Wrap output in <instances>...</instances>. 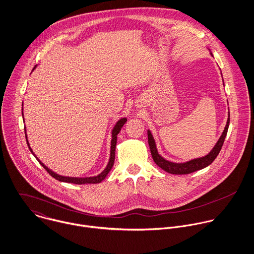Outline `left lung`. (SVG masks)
<instances>
[{
  "label": "left lung",
  "instance_id": "left-lung-1",
  "mask_svg": "<svg viewBox=\"0 0 254 254\" xmlns=\"http://www.w3.org/2000/svg\"><path fill=\"white\" fill-rule=\"evenodd\" d=\"M212 55V53H211ZM213 56V55H212ZM229 125H230V111H229V117L227 120V124L226 127L224 128V131L222 133V135L220 136L219 140L217 141V143L215 144V146L213 147V149L208 153L207 155H205L204 157L200 158H196V159H192L190 161L185 162V163H174V162H170L166 159H164L157 150L156 147V143L154 140L152 133L151 131L148 129L147 130V134H148V144L150 147V151L152 155L153 160L156 163V165H158L161 169H163L164 171H166L167 173L170 174H174V175H188L190 173H193L195 171L201 170L206 168L207 166H209L218 156V154L220 153V150L223 146V143L225 141L227 132H228V128H229Z\"/></svg>",
  "mask_w": 254,
  "mask_h": 254
}]
</instances>
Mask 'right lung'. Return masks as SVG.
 I'll return each mask as SVG.
<instances>
[{
	"instance_id": "1",
	"label": "right lung",
	"mask_w": 254,
	"mask_h": 254,
	"mask_svg": "<svg viewBox=\"0 0 254 254\" xmlns=\"http://www.w3.org/2000/svg\"><path fill=\"white\" fill-rule=\"evenodd\" d=\"M36 65L33 67V70L35 69ZM23 110V109H22ZM22 115H23V112H22ZM127 123V118H122L120 119L113 130H112V140H111V151H110V159H109V162L106 166V168L104 169V171L101 172L99 175L97 176H94V177H85V178H74V177H64V176H61L55 172H53L52 170H50L48 167H46L37 157L36 155L33 153L31 147L29 146V142H28V139H27V135H26V129L24 127V131H25V138H26V142H27V145H28V148L29 150L31 151V153L34 155V157L37 159V161L40 163V165L51 175L52 177L60 182H64V183H69V184H74V185H85V184H99L101 183L102 181L107 177V175L109 174V172L111 171V169L113 168V165H114V162H115V152H116V144H117V135L119 134V132L121 131V128L123 127V126Z\"/></svg>"
}]
</instances>
